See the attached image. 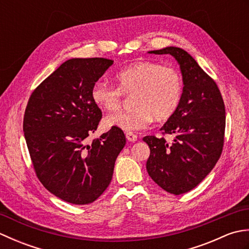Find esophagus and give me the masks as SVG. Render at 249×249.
<instances>
[{
    "label": "esophagus",
    "mask_w": 249,
    "mask_h": 249,
    "mask_svg": "<svg viewBox=\"0 0 249 249\" xmlns=\"http://www.w3.org/2000/svg\"><path fill=\"white\" fill-rule=\"evenodd\" d=\"M125 136H126V139H127L130 142L137 141V136L134 133H126Z\"/></svg>",
    "instance_id": "esophagus-1"
}]
</instances>
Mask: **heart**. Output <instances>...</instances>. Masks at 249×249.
<instances>
[{"instance_id": "obj_1", "label": "heart", "mask_w": 249, "mask_h": 249, "mask_svg": "<svg viewBox=\"0 0 249 249\" xmlns=\"http://www.w3.org/2000/svg\"><path fill=\"white\" fill-rule=\"evenodd\" d=\"M115 79L118 88L100 81L94 84L91 91L93 103L111 112L121 107L123 95L133 94L134 109L106 116V128H119L127 133L145 128L153 118L156 121L171 118L181 102L182 78L173 67L138 61L120 71Z\"/></svg>"}]
</instances>
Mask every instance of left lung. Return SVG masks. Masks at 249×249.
Listing matches in <instances>:
<instances>
[{"mask_svg": "<svg viewBox=\"0 0 249 249\" xmlns=\"http://www.w3.org/2000/svg\"><path fill=\"white\" fill-rule=\"evenodd\" d=\"M170 54L179 65L183 80L181 102L160 129L173 136H146L150 147L146 170L158 186L173 195L192 190L203 181L218 161L224 145L226 110L217 84L194 57L178 47L149 51Z\"/></svg>", "mask_w": 249, "mask_h": 249, "instance_id": "1", "label": "left lung"}]
</instances>
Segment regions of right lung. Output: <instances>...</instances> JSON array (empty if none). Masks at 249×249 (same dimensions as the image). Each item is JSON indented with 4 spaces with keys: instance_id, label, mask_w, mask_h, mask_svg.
<instances>
[{
    "instance_id": "1",
    "label": "right lung",
    "mask_w": 249,
    "mask_h": 249,
    "mask_svg": "<svg viewBox=\"0 0 249 249\" xmlns=\"http://www.w3.org/2000/svg\"><path fill=\"white\" fill-rule=\"evenodd\" d=\"M112 64L104 57L67 60L35 89L26 106L23 133L36 176L68 203H92L107 189L126 144L119 128L87 143L102 119L92 88Z\"/></svg>"
}]
</instances>
